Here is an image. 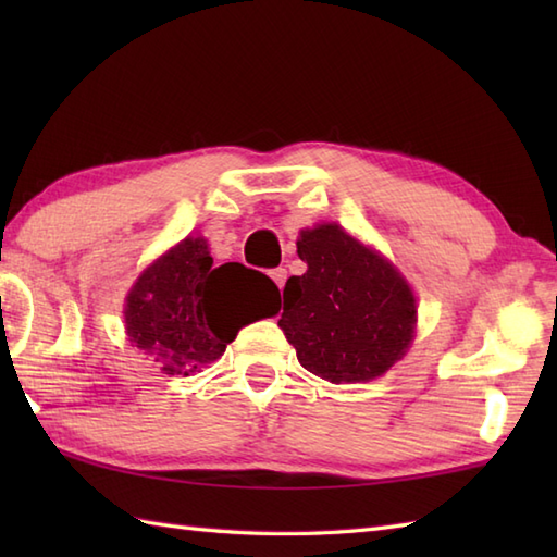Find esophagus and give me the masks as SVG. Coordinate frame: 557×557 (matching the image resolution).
Listing matches in <instances>:
<instances>
[{
  "label": "esophagus",
  "instance_id": "1",
  "mask_svg": "<svg viewBox=\"0 0 557 557\" xmlns=\"http://www.w3.org/2000/svg\"><path fill=\"white\" fill-rule=\"evenodd\" d=\"M270 277L275 280V285L282 289V287H285V282H287V270H285V268H275V270H270Z\"/></svg>",
  "mask_w": 557,
  "mask_h": 557
}]
</instances>
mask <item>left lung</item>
Here are the masks:
<instances>
[{
  "label": "left lung",
  "mask_w": 557,
  "mask_h": 557,
  "mask_svg": "<svg viewBox=\"0 0 557 557\" xmlns=\"http://www.w3.org/2000/svg\"><path fill=\"white\" fill-rule=\"evenodd\" d=\"M297 253L309 270L287 280L280 327L306 371L363 383L405 357L417 301L393 265L337 224L301 232Z\"/></svg>",
  "instance_id": "8db88e82"
}]
</instances>
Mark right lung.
<instances>
[{
    "label": "right lung",
    "mask_w": 557,
    "mask_h": 557,
    "mask_svg": "<svg viewBox=\"0 0 557 557\" xmlns=\"http://www.w3.org/2000/svg\"><path fill=\"white\" fill-rule=\"evenodd\" d=\"M280 311V289L242 263L212 265L203 239H184L138 277L126 297V333L162 371L188 375L218 361L239 327Z\"/></svg>",
    "instance_id": "add662e5"
}]
</instances>
